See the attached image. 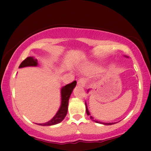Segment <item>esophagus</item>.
<instances>
[{
	"instance_id": "34e87169",
	"label": "esophagus",
	"mask_w": 151,
	"mask_h": 151,
	"mask_svg": "<svg viewBox=\"0 0 151 151\" xmlns=\"http://www.w3.org/2000/svg\"><path fill=\"white\" fill-rule=\"evenodd\" d=\"M78 85H80V86H83V87H84V86H85V84H86L85 80H84V79H80V80H78Z\"/></svg>"
}]
</instances>
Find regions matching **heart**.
<instances>
[{
    "label": "heart",
    "mask_w": 151,
    "mask_h": 151,
    "mask_svg": "<svg viewBox=\"0 0 151 151\" xmlns=\"http://www.w3.org/2000/svg\"><path fill=\"white\" fill-rule=\"evenodd\" d=\"M101 69H102V67H101L100 65H98V64L96 63H92L88 65L87 67H84L83 71L86 74H94L98 73V72L100 71Z\"/></svg>",
    "instance_id": "1"
}]
</instances>
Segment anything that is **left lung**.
<instances>
[{
	"mask_svg": "<svg viewBox=\"0 0 151 151\" xmlns=\"http://www.w3.org/2000/svg\"><path fill=\"white\" fill-rule=\"evenodd\" d=\"M88 91H89V89H88V90L87 91V92H88ZM85 106H86V114H87L88 115H89L90 118L93 121L95 122L99 123V124H104V125H112V124H115V122H114V123H104V122H100V121L96 120V119H94L93 117L91 116V115L89 111H88V107H87V105H86V102H85Z\"/></svg>",
	"mask_w": 151,
	"mask_h": 151,
	"instance_id": "left-lung-1",
	"label": "left lung"
}]
</instances>
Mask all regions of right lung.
Wrapping results in <instances>:
<instances>
[{
  "instance_id": "right-lung-1",
  "label": "right lung",
  "mask_w": 151,
  "mask_h": 151,
  "mask_svg": "<svg viewBox=\"0 0 151 151\" xmlns=\"http://www.w3.org/2000/svg\"><path fill=\"white\" fill-rule=\"evenodd\" d=\"M38 60L34 57H27L25 60L22 62L19 66V68H23L27 67H37L38 66ZM76 81H73L71 84H68L67 85L63 86L61 88V104L60 106L55 115V116L49 122L43 124H36L40 126H52L57 124L65 119L67 115L68 111V104H69V100L73 88L76 86Z\"/></svg>"
}]
</instances>
